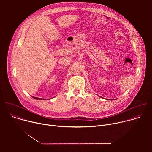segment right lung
Listing matches in <instances>:
<instances>
[{"label": "right lung", "mask_w": 152, "mask_h": 152, "mask_svg": "<svg viewBox=\"0 0 152 152\" xmlns=\"http://www.w3.org/2000/svg\"><path fill=\"white\" fill-rule=\"evenodd\" d=\"M34 99H37V100H46V99H41V98H38V97H32Z\"/></svg>", "instance_id": "1"}]
</instances>
